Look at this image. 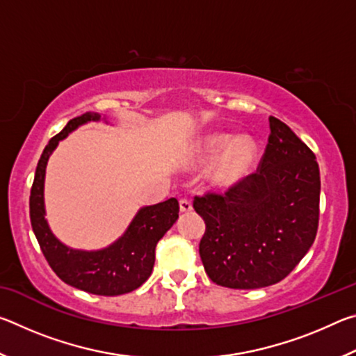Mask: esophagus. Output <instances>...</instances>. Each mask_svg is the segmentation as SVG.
Returning a JSON list of instances; mask_svg holds the SVG:
<instances>
[{"label":"esophagus","instance_id":"obj_1","mask_svg":"<svg viewBox=\"0 0 356 356\" xmlns=\"http://www.w3.org/2000/svg\"><path fill=\"white\" fill-rule=\"evenodd\" d=\"M179 206H180V212H190V210L193 209L191 201L186 200V197H182V200L179 201Z\"/></svg>","mask_w":356,"mask_h":356}]
</instances>
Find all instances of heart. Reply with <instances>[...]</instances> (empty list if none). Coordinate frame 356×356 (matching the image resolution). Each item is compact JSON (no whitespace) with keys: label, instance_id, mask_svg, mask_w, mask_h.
I'll return each instance as SVG.
<instances>
[{"label":"heart","instance_id":"heart-1","mask_svg":"<svg viewBox=\"0 0 356 356\" xmlns=\"http://www.w3.org/2000/svg\"><path fill=\"white\" fill-rule=\"evenodd\" d=\"M232 141L231 135L213 134L204 138L197 147V160L202 163L213 161L220 155L212 171L216 184L231 185L250 171L256 156V146L250 138Z\"/></svg>","mask_w":356,"mask_h":356}]
</instances>
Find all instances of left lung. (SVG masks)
<instances>
[{
	"label": "left lung",
	"mask_w": 356,
	"mask_h": 356,
	"mask_svg": "<svg viewBox=\"0 0 356 356\" xmlns=\"http://www.w3.org/2000/svg\"><path fill=\"white\" fill-rule=\"evenodd\" d=\"M257 171L225 193L206 191L193 207L206 222L200 256L209 278L229 289L276 284L297 267L318 227L321 174L316 155L280 119Z\"/></svg>",
	"instance_id": "obj_1"
}]
</instances>
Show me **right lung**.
I'll return each instance as SVG.
<instances>
[{
  "instance_id": "obj_1",
  "label": "right lung",
  "mask_w": 356,
  "mask_h": 356,
  "mask_svg": "<svg viewBox=\"0 0 356 356\" xmlns=\"http://www.w3.org/2000/svg\"><path fill=\"white\" fill-rule=\"evenodd\" d=\"M99 119L97 113H86L70 119L67 125L48 141L35 168L29 195V216L34 236L48 265L65 284L94 295L114 297L135 291L152 273L155 246L179 218V201L171 197L141 209L124 237L100 251L72 250L53 236L44 216V177L48 156L58 143L78 125Z\"/></svg>"
}]
</instances>
